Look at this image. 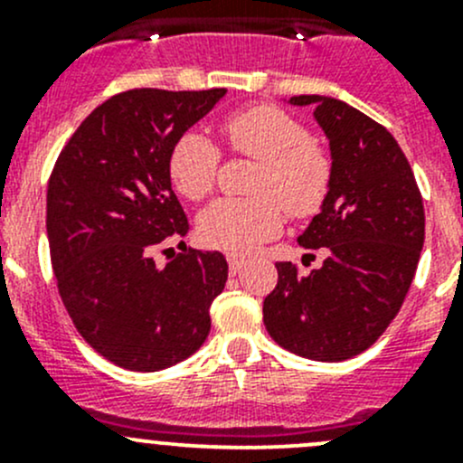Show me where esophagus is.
<instances>
[{"instance_id": "esophagus-1", "label": "esophagus", "mask_w": 463, "mask_h": 463, "mask_svg": "<svg viewBox=\"0 0 463 463\" xmlns=\"http://www.w3.org/2000/svg\"><path fill=\"white\" fill-rule=\"evenodd\" d=\"M246 260L244 258H237V255H228V269H231V273H240L241 269H244Z\"/></svg>"}]
</instances>
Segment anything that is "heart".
Instances as JSON below:
<instances>
[{
	"label": "heart",
	"mask_w": 463,
	"mask_h": 463,
	"mask_svg": "<svg viewBox=\"0 0 463 463\" xmlns=\"http://www.w3.org/2000/svg\"><path fill=\"white\" fill-rule=\"evenodd\" d=\"M228 147L258 161L253 197L217 199L199 217V235L208 246L244 255L282 231L284 211L311 217L331 188V158L311 141L300 120L273 105H255L222 123ZM167 170L184 197L199 202L214 188L219 149L202 132H185L172 147Z\"/></svg>",
	"instance_id": "b5f03b06"
}]
</instances>
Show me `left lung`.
Returning <instances> with one entry per match:
<instances>
[{
  "instance_id": "1",
  "label": "left lung",
  "mask_w": 463,
  "mask_h": 463,
  "mask_svg": "<svg viewBox=\"0 0 463 463\" xmlns=\"http://www.w3.org/2000/svg\"><path fill=\"white\" fill-rule=\"evenodd\" d=\"M314 105L331 152V188L298 237L325 249L320 269L302 275L278 261V287L264 298V325L279 347L311 361H347L376 343L403 305L426 235L412 167L390 132L329 96Z\"/></svg>"
}]
</instances>
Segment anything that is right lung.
I'll return each instance as SVG.
<instances>
[{"label": "right lung", "instance_id": "1", "mask_svg": "<svg viewBox=\"0 0 463 463\" xmlns=\"http://www.w3.org/2000/svg\"><path fill=\"white\" fill-rule=\"evenodd\" d=\"M223 96L226 89L111 96L55 161L46 235L60 298L82 338L123 370H165L208 338L226 258L181 241L184 253L158 269L152 253L190 231L167 170L172 147Z\"/></svg>", "mask_w": 463, "mask_h": 463}]
</instances>
